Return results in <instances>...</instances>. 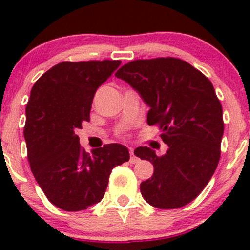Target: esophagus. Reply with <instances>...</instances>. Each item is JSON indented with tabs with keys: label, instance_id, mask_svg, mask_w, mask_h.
I'll return each instance as SVG.
<instances>
[{
	"label": "esophagus",
	"instance_id": "obj_1",
	"mask_svg": "<svg viewBox=\"0 0 250 250\" xmlns=\"http://www.w3.org/2000/svg\"><path fill=\"white\" fill-rule=\"evenodd\" d=\"M130 158H129V162L130 163H137L138 161H139V158L137 157V156L134 155V152H133V150H130Z\"/></svg>",
	"mask_w": 250,
	"mask_h": 250
}]
</instances>
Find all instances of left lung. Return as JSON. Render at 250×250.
Instances as JSON below:
<instances>
[{
	"label": "left lung",
	"mask_w": 250,
	"mask_h": 250,
	"mask_svg": "<svg viewBox=\"0 0 250 250\" xmlns=\"http://www.w3.org/2000/svg\"><path fill=\"white\" fill-rule=\"evenodd\" d=\"M150 107L147 125L162 129L167 152L157 156L140 146L134 155L153 165L140 184L144 200L160 209H175L195 200L218 167L224 134L223 107L213 84L178 58L134 60L115 74Z\"/></svg>",
	"instance_id": "obj_1"
}]
</instances>
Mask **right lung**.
I'll return each instance as SVG.
<instances>
[{"instance_id": "add662e5", "label": "right lung", "mask_w": 250, "mask_h": 250, "mask_svg": "<svg viewBox=\"0 0 250 250\" xmlns=\"http://www.w3.org/2000/svg\"><path fill=\"white\" fill-rule=\"evenodd\" d=\"M120 65V60L60 62L31 89L25 110L27 158L46 197L62 210H84L100 202L113 168L129 160L121 144L89 155L75 133L89 122L95 92Z\"/></svg>"}]
</instances>
